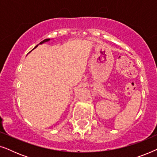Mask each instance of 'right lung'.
Masks as SVG:
<instances>
[{
    "label": "right lung",
    "mask_w": 157,
    "mask_h": 157,
    "mask_svg": "<svg viewBox=\"0 0 157 157\" xmlns=\"http://www.w3.org/2000/svg\"><path fill=\"white\" fill-rule=\"evenodd\" d=\"M51 40V38H46V39H45V40H43V41H41V42H40L39 44L36 45V46L35 47H34V48H33V49H35V48H36V47H38V45H40V44H44V43L48 42V41H50V40ZM33 50H32V51H33ZM30 52H31V51H30ZM30 52H29V53H30Z\"/></svg>",
    "instance_id": "add662e5"
}]
</instances>
